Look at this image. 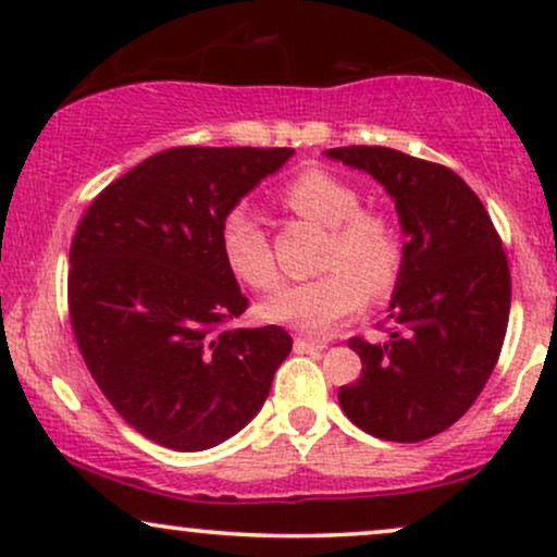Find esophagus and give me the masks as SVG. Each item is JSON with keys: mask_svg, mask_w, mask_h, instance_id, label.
Listing matches in <instances>:
<instances>
[{"mask_svg": "<svg viewBox=\"0 0 557 557\" xmlns=\"http://www.w3.org/2000/svg\"><path fill=\"white\" fill-rule=\"evenodd\" d=\"M293 345H296V354H314V350H324V343L306 341V337H296Z\"/></svg>", "mask_w": 557, "mask_h": 557, "instance_id": "1", "label": "esophagus"}]
</instances>
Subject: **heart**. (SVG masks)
Instances as JSON below:
<instances>
[{
	"mask_svg": "<svg viewBox=\"0 0 557 557\" xmlns=\"http://www.w3.org/2000/svg\"><path fill=\"white\" fill-rule=\"evenodd\" d=\"M285 207L304 220L330 227L322 251V272L306 283L280 287L264 300V314L300 332L322 335L361 309L372 296L398 283L403 240L385 214L361 212L354 185L324 170H306L283 190ZM222 253L230 272L257 290H270L280 272L264 227L246 207L233 209L222 222Z\"/></svg>",
	"mask_w": 557,
	"mask_h": 557,
	"instance_id": "b5f03b06",
	"label": "heart"
}]
</instances>
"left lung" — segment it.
Returning <instances> with one entry per match:
<instances>
[{
	"label": "left lung",
	"instance_id": "obj_1",
	"mask_svg": "<svg viewBox=\"0 0 557 557\" xmlns=\"http://www.w3.org/2000/svg\"><path fill=\"white\" fill-rule=\"evenodd\" d=\"M385 185L395 201L403 270L385 343L348 341L361 376L337 393L343 413L389 443H419L456 424L487 385L510 314V272L487 209L443 164L387 146L324 151Z\"/></svg>",
	"mask_w": 557,
	"mask_h": 557
}]
</instances>
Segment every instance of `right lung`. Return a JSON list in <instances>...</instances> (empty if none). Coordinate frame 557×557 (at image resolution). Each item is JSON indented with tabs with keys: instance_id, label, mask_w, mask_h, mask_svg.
Listing matches in <instances>:
<instances>
[{
	"instance_id": "right-lung-1",
	"label": "right lung",
	"mask_w": 557,
	"mask_h": 557,
	"mask_svg": "<svg viewBox=\"0 0 557 557\" xmlns=\"http://www.w3.org/2000/svg\"><path fill=\"white\" fill-rule=\"evenodd\" d=\"M296 151L181 146L107 185L70 248V322L88 372L133 430L181 453L238 434L290 335L227 327L248 309L222 222Z\"/></svg>"
}]
</instances>
